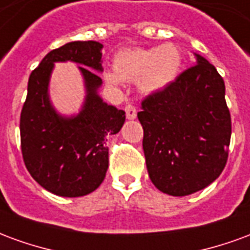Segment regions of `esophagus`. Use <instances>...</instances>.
I'll return each instance as SVG.
<instances>
[{"label":"esophagus","instance_id":"34e87169","mask_svg":"<svg viewBox=\"0 0 250 250\" xmlns=\"http://www.w3.org/2000/svg\"><path fill=\"white\" fill-rule=\"evenodd\" d=\"M125 116H127V119H135L136 118V108L134 105H131V104H127L125 107Z\"/></svg>","mask_w":250,"mask_h":250}]
</instances>
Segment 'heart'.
I'll return each instance as SVG.
<instances>
[{"mask_svg": "<svg viewBox=\"0 0 250 250\" xmlns=\"http://www.w3.org/2000/svg\"><path fill=\"white\" fill-rule=\"evenodd\" d=\"M182 65V53L174 44L152 48H131L118 52L115 69L104 72V80L112 87L122 82H138L145 95H155L177 79Z\"/></svg>", "mask_w": 250, "mask_h": 250, "instance_id": "obj_1", "label": "heart"}]
</instances>
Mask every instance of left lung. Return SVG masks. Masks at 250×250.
<instances>
[{
	"mask_svg": "<svg viewBox=\"0 0 250 250\" xmlns=\"http://www.w3.org/2000/svg\"><path fill=\"white\" fill-rule=\"evenodd\" d=\"M194 56L197 64L145 99L138 112L148 177L158 190L174 197L214 182L230 143L224 79L205 57Z\"/></svg>",
	"mask_w": 250,
	"mask_h": 250,
	"instance_id": "8db88e82",
	"label": "left lung"
}]
</instances>
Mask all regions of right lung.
Returning a JSON list of instances; mask_svg holds the SVG:
<instances>
[{
  "label": "right lung",
  "mask_w": 250,
  "mask_h": 250,
  "mask_svg": "<svg viewBox=\"0 0 250 250\" xmlns=\"http://www.w3.org/2000/svg\"><path fill=\"white\" fill-rule=\"evenodd\" d=\"M102 49L98 41H72L49 52L29 76L20 119L22 157L36 182L60 197H83L102 185L108 168L105 138L125 122V111L99 95ZM66 61L81 64L86 89L81 111L69 117L60 114L49 96L54 62Z\"/></svg>",
  "instance_id": "obj_1"
}]
</instances>
